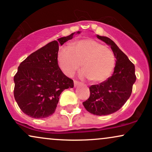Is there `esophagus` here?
I'll use <instances>...</instances> for the list:
<instances>
[{
  "mask_svg": "<svg viewBox=\"0 0 152 152\" xmlns=\"http://www.w3.org/2000/svg\"><path fill=\"white\" fill-rule=\"evenodd\" d=\"M74 86H75V87L77 86H79V85H81V82H79V81H76V80H74Z\"/></svg>",
  "mask_w": 152,
  "mask_h": 152,
  "instance_id": "esophagus-1",
  "label": "esophagus"
}]
</instances>
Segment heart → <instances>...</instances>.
Returning <instances> with one entry per match:
<instances>
[{
    "label": "heart",
    "mask_w": 152,
    "mask_h": 152,
    "mask_svg": "<svg viewBox=\"0 0 152 152\" xmlns=\"http://www.w3.org/2000/svg\"><path fill=\"white\" fill-rule=\"evenodd\" d=\"M58 63L61 70L67 76H74L82 65L83 77L92 82H101L112 73L116 56L109 47L86 38L72 43L69 48H61L58 54Z\"/></svg>",
    "instance_id": "obj_1"
}]
</instances>
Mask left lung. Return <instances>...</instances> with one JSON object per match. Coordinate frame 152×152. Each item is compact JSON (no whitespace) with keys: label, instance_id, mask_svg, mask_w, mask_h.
<instances>
[{"label":"left lung","instance_id":"1","mask_svg":"<svg viewBox=\"0 0 152 152\" xmlns=\"http://www.w3.org/2000/svg\"><path fill=\"white\" fill-rule=\"evenodd\" d=\"M97 38L111 46L116 58V66L111 77L89 87L90 96L83 104L91 114L105 116L116 112L124 105L132 94L137 76L133 63L112 40L99 35Z\"/></svg>","mask_w":152,"mask_h":152}]
</instances>
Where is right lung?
Instances as JSON below:
<instances>
[{
    "label": "right lung",
    "instance_id": "1",
    "mask_svg": "<svg viewBox=\"0 0 152 152\" xmlns=\"http://www.w3.org/2000/svg\"><path fill=\"white\" fill-rule=\"evenodd\" d=\"M79 33L48 43L20 63L13 78V94L24 114L34 118L48 117L55 112L63 91L74 87L73 80L59 68L58 53L60 45Z\"/></svg>",
    "mask_w": 152,
    "mask_h": 152
}]
</instances>
